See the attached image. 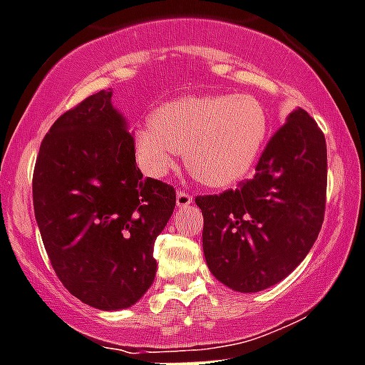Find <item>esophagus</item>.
Instances as JSON below:
<instances>
[{
    "label": "esophagus",
    "instance_id": "obj_1",
    "mask_svg": "<svg viewBox=\"0 0 365 365\" xmlns=\"http://www.w3.org/2000/svg\"><path fill=\"white\" fill-rule=\"evenodd\" d=\"M192 200H193V197L190 195V193H186V192H179V193H177V197H175L177 207L190 206V204H192Z\"/></svg>",
    "mask_w": 365,
    "mask_h": 365
}]
</instances>
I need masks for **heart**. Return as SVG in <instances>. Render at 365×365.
I'll return each mask as SVG.
<instances>
[{
    "label": "heart",
    "mask_w": 365,
    "mask_h": 365,
    "mask_svg": "<svg viewBox=\"0 0 365 365\" xmlns=\"http://www.w3.org/2000/svg\"><path fill=\"white\" fill-rule=\"evenodd\" d=\"M269 134V113L256 96H186L159 107L134 134L138 161L152 177L186 166L207 186L231 185L255 165Z\"/></svg>",
    "instance_id": "b5f03b06"
}]
</instances>
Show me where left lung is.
<instances>
[{"instance_id":"8db88e82","label":"left lung","mask_w":365,"mask_h":365,"mask_svg":"<svg viewBox=\"0 0 365 365\" xmlns=\"http://www.w3.org/2000/svg\"><path fill=\"white\" fill-rule=\"evenodd\" d=\"M326 140L310 114L294 109L270 138L252 179L197 197L211 274L237 292L265 290L289 276L324 220Z\"/></svg>"}]
</instances>
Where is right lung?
<instances>
[{"label": "right lung", "mask_w": 365, "mask_h": 365, "mask_svg": "<svg viewBox=\"0 0 365 365\" xmlns=\"http://www.w3.org/2000/svg\"><path fill=\"white\" fill-rule=\"evenodd\" d=\"M113 91L88 96L44 136L34 170V211L58 279L82 303L133 307L155 277L154 242L175 190L140 172L134 138Z\"/></svg>", "instance_id": "add662e5"}]
</instances>
